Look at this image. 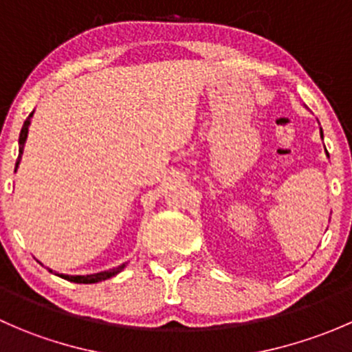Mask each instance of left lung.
<instances>
[{
    "mask_svg": "<svg viewBox=\"0 0 352 352\" xmlns=\"http://www.w3.org/2000/svg\"><path fill=\"white\" fill-rule=\"evenodd\" d=\"M320 136H322V138H324V133H322V129H320Z\"/></svg>",
    "mask_w": 352,
    "mask_h": 352,
    "instance_id": "8db88e82",
    "label": "left lung"
}]
</instances>
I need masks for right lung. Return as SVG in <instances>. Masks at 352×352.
Masks as SVG:
<instances>
[{
    "label": "right lung",
    "mask_w": 352,
    "mask_h": 352,
    "mask_svg": "<svg viewBox=\"0 0 352 352\" xmlns=\"http://www.w3.org/2000/svg\"><path fill=\"white\" fill-rule=\"evenodd\" d=\"M32 116H34V112L30 113V116L25 119L23 122V127L22 131H20V138H19V158H16V163H15V172L16 168H19L20 165V160H22V155H23V146H25V141H27V136H28V126H30V119ZM126 267V264L119 265V267H113V269H109V271H102V272H97V274H87V276H69V274H58L59 278L63 279H67V281L71 283H80V285H91V283H100V281H105V279L112 278V276L119 274L122 269ZM49 271L52 272V269H49Z\"/></svg>",
    "instance_id": "obj_1"
}]
</instances>
